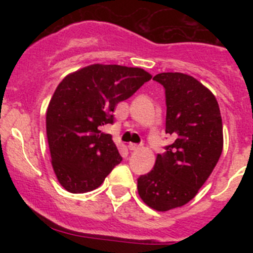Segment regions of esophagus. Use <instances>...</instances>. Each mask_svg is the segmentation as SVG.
Returning <instances> with one entry per match:
<instances>
[{"instance_id":"1","label":"esophagus","mask_w":253,"mask_h":253,"mask_svg":"<svg viewBox=\"0 0 253 253\" xmlns=\"http://www.w3.org/2000/svg\"><path fill=\"white\" fill-rule=\"evenodd\" d=\"M139 148H141V145H137V144H128V149L131 150V152H136V150H138Z\"/></svg>"}]
</instances>
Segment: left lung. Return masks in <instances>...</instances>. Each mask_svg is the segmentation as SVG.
I'll return each mask as SVG.
<instances>
[{
  "label": "left lung",
  "instance_id": "left-lung-1",
  "mask_svg": "<svg viewBox=\"0 0 253 253\" xmlns=\"http://www.w3.org/2000/svg\"><path fill=\"white\" fill-rule=\"evenodd\" d=\"M153 79L165 88V132L175 141L139 176L137 188L145 205L167 211L190 202L211 174L223 152V122L215 96L192 76L167 72Z\"/></svg>",
  "mask_w": 253,
  "mask_h": 253
}]
</instances>
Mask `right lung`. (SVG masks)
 I'll use <instances>...</instances> for the list:
<instances>
[{
	"instance_id": "add662e5",
	"label": "right lung",
	"mask_w": 253,
	"mask_h": 253,
	"mask_svg": "<svg viewBox=\"0 0 253 253\" xmlns=\"http://www.w3.org/2000/svg\"><path fill=\"white\" fill-rule=\"evenodd\" d=\"M152 75L138 67L86 66L70 73L56 88L46 111L51 164L71 193L98 188L122 160L111 134L115 106L133 95Z\"/></svg>"
}]
</instances>
